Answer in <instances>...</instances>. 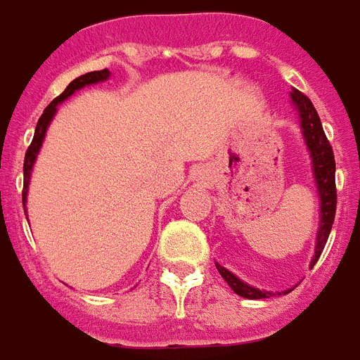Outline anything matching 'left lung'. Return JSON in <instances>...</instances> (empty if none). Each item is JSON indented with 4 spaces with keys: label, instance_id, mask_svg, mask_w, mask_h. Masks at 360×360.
Instances as JSON below:
<instances>
[{
    "label": "left lung",
    "instance_id": "obj_1",
    "mask_svg": "<svg viewBox=\"0 0 360 360\" xmlns=\"http://www.w3.org/2000/svg\"><path fill=\"white\" fill-rule=\"evenodd\" d=\"M292 103L297 109L299 115V128L303 134V141L307 145L310 156V165H312V176H314L316 189H318V198H320V223H318V232H316V251L310 267L314 266L318 258H320L321 251L327 243V238L333 229V221H335L336 212V186H335V154L330 148L329 141H327L326 134H323V126L321 120L316 113L314 105L303 93H299L297 89H294L290 93ZM217 271L221 273V277L225 278L226 284L234 290V294L241 295L245 299H267L275 297V295H286L292 292V288L283 290V292H267V290L255 288L251 284L243 283L240 277H236L234 273L229 271L226 267L215 262Z\"/></svg>",
    "mask_w": 360,
    "mask_h": 360
}]
</instances>
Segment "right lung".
<instances>
[{"label": "right lung", "instance_id": "add662e5", "mask_svg": "<svg viewBox=\"0 0 360 360\" xmlns=\"http://www.w3.org/2000/svg\"><path fill=\"white\" fill-rule=\"evenodd\" d=\"M111 76V72L108 68H103V70H94V72H87V74H83V76L76 77L74 82L68 85V87L63 91L59 96H57L53 102L44 109V113L42 117L39 119L37 122V128H34V135H33V141H31L30 148L25 152V160H24V191H22V202H27V191H30V182H31V171H33V165L37 162V156H39L40 152V146L44 143V137H46V131H48V126L51 124V120L56 117L57 113V108H59V103L65 102L66 98H70L72 94L79 91L83 87H89V85H94V83H102L105 79H109ZM27 217V214H25Z\"/></svg>", "mask_w": 360, "mask_h": 360}]
</instances>
